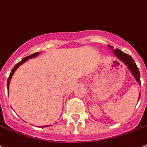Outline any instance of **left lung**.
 <instances>
[{
	"instance_id": "left-lung-1",
	"label": "left lung",
	"mask_w": 147,
	"mask_h": 147,
	"mask_svg": "<svg viewBox=\"0 0 147 147\" xmlns=\"http://www.w3.org/2000/svg\"><path fill=\"white\" fill-rule=\"evenodd\" d=\"M109 47H110L112 49H113V47H111V46H109ZM113 52L114 53H115V56H116L119 59L121 60L123 62H124L125 64L127 66L129 70L131 71V72L133 74V75L135 77L136 80H137V82H138L139 84H141L139 70H138V67H137L135 61H134V60L133 59L132 57H131L130 55L121 51L119 50L118 49H114ZM140 96H141V93H140L139 98H140ZM139 98H138V100H139Z\"/></svg>"
}]
</instances>
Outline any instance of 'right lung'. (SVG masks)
I'll list each match as a JSON object with an SVG mask.
<instances>
[{"instance_id":"add662e5","label":"right lung","mask_w":147,"mask_h":147,"mask_svg":"<svg viewBox=\"0 0 147 147\" xmlns=\"http://www.w3.org/2000/svg\"><path fill=\"white\" fill-rule=\"evenodd\" d=\"M39 54H40V52H36V53H32V54L30 55V56H28V57H24V59H22V61H20V62L17 63V64H16V65H15L14 67H13V69H12L10 75H9V78H8V81H7V88H8V90H9V83H10V80H11V79L12 75H13V73H14V72H15V71H16V69H17L18 67H20V66L21 65V64H22L23 63L25 62L26 61H27V60H28L29 59L34 58V57H37V56H38V55H39ZM49 125H46V126H42V127H49Z\"/></svg>"}]
</instances>
